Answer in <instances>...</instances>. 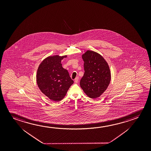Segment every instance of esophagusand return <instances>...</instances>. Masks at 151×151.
Here are the masks:
<instances>
[{
    "mask_svg": "<svg viewBox=\"0 0 151 151\" xmlns=\"http://www.w3.org/2000/svg\"><path fill=\"white\" fill-rule=\"evenodd\" d=\"M78 80H79V78H78V77H77L75 78V79H74L75 82L76 83H78Z\"/></svg>",
    "mask_w": 151,
    "mask_h": 151,
    "instance_id": "esophagus-1",
    "label": "esophagus"
}]
</instances>
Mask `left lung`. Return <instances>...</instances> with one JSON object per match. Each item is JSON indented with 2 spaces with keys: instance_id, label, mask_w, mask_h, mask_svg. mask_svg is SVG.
I'll use <instances>...</instances> for the list:
<instances>
[{
  "instance_id": "8db88e82",
  "label": "left lung",
  "mask_w": 151,
  "mask_h": 151,
  "mask_svg": "<svg viewBox=\"0 0 151 151\" xmlns=\"http://www.w3.org/2000/svg\"><path fill=\"white\" fill-rule=\"evenodd\" d=\"M84 60V76L80 86L91 99H96L106 90L111 79L109 65L96 52L87 50L82 55Z\"/></svg>"
}]
</instances>
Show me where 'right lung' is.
Instances as JSON below:
<instances>
[{"label":"right lung","instance_id":"obj_1","mask_svg":"<svg viewBox=\"0 0 151 151\" xmlns=\"http://www.w3.org/2000/svg\"><path fill=\"white\" fill-rule=\"evenodd\" d=\"M66 57V55L47 57L37 70L38 86L43 94L54 101L62 100L74 83L67 70L62 67L61 61Z\"/></svg>","mask_w":151,"mask_h":151}]
</instances>
